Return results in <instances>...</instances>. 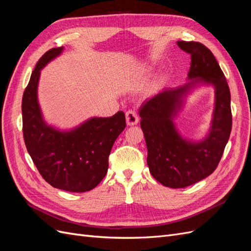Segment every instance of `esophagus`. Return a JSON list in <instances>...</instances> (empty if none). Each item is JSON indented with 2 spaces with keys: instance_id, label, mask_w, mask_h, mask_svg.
I'll return each mask as SVG.
<instances>
[{
  "instance_id": "obj_1",
  "label": "esophagus",
  "mask_w": 251,
  "mask_h": 251,
  "mask_svg": "<svg viewBox=\"0 0 251 251\" xmlns=\"http://www.w3.org/2000/svg\"><path fill=\"white\" fill-rule=\"evenodd\" d=\"M126 125H127L128 126H136V125L138 124V121H139L137 114H136L135 111H132V110L127 111V112L126 113Z\"/></svg>"
}]
</instances>
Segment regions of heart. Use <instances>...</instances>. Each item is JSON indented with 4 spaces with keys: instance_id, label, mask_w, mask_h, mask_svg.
Here are the masks:
<instances>
[{
    "instance_id": "1",
    "label": "heart",
    "mask_w": 251,
    "mask_h": 251,
    "mask_svg": "<svg viewBox=\"0 0 251 251\" xmlns=\"http://www.w3.org/2000/svg\"><path fill=\"white\" fill-rule=\"evenodd\" d=\"M160 81H161V80H160Z\"/></svg>"
}]
</instances>
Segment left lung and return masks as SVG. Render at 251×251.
I'll use <instances>...</instances> for the list:
<instances>
[{"label":"left lung","instance_id":"8db88e82","mask_svg":"<svg viewBox=\"0 0 251 251\" xmlns=\"http://www.w3.org/2000/svg\"><path fill=\"white\" fill-rule=\"evenodd\" d=\"M177 45L191 54L188 81L164 89L139 109L150 172L171 188L192 185L217 169L229 139L232 119L228 83L211 51L198 42L178 41ZM201 85L214 88L215 107L207 135L197 141L182 136L174 120L187 96Z\"/></svg>","mask_w":251,"mask_h":251}]
</instances>
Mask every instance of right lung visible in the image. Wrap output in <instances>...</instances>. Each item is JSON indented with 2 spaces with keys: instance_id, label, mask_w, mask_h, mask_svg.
<instances>
[{
  "instance_id": "add662e5",
  "label": "right lung",
  "mask_w": 251,
  "mask_h": 251,
  "mask_svg": "<svg viewBox=\"0 0 251 251\" xmlns=\"http://www.w3.org/2000/svg\"><path fill=\"white\" fill-rule=\"evenodd\" d=\"M53 48L37 62L22 100L23 134L28 153L48 183L71 193L96 187L108 172L114 142L126 127L123 111L112 117H91L70 130H60L44 119L37 100L41 71L62 54Z\"/></svg>"
}]
</instances>
